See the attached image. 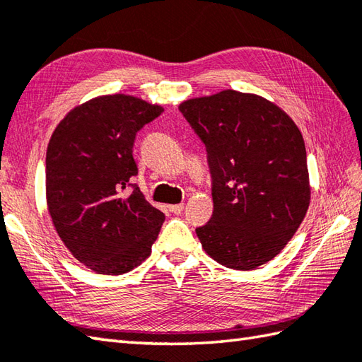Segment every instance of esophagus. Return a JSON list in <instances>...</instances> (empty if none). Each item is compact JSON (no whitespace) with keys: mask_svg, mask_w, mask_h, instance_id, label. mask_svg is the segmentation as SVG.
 I'll return each instance as SVG.
<instances>
[{"mask_svg":"<svg viewBox=\"0 0 362 362\" xmlns=\"http://www.w3.org/2000/svg\"><path fill=\"white\" fill-rule=\"evenodd\" d=\"M169 211L174 214H182L183 211V204H175V205H169Z\"/></svg>","mask_w":362,"mask_h":362,"instance_id":"34e87169","label":"esophagus"}]
</instances>
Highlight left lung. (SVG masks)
Wrapping results in <instances>:
<instances>
[{"instance_id": "obj_1", "label": "left lung", "mask_w": 362, "mask_h": 362, "mask_svg": "<svg viewBox=\"0 0 362 362\" xmlns=\"http://www.w3.org/2000/svg\"><path fill=\"white\" fill-rule=\"evenodd\" d=\"M179 110L206 149L213 214L196 233L219 264L252 271L279 255L310 206L303 136L279 105L224 90Z\"/></svg>"}]
</instances>
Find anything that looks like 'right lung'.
I'll list each match as a JSON object with an SVG mask.
<instances>
[{
  "label": "right lung",
  "instance_id": "1",
  "mask_svg": "<svg viewBox=\"0 0 362 362\" xmlns=\"http://www.w3.org/2000/svg\"><path fill=\"white\" fill-rule=\"evenodd\" d=\"M161 112L135 96H99L74 107L49 140L46 202L52 224L73 257L98 274L140 266L165 221L130 183L138 174L135 135Z\"/></svg>",
  "mask_w": 362,
  "mask_h": 362
}]
</instances>
